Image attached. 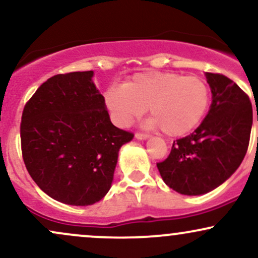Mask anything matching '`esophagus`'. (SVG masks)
<instances>
[{"instance_id":"esophagus-1","label":"esophagus","mask_w":258,"mask_h":258,"mask_svg":"<svg viewBox=\"0 0 258 258\" xmlns=\"http://www.w3.org/2000/svg\"><path fill=\"white\" fill-rule=\"evenodd\" d=\"M136 138H137V139H147V138H149V136L146 135V133L137 132V133H136Z\"/></svg>"}]
</instances>
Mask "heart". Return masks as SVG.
<instances>
[{"label": "heart", "mask_w": 258, "mask_h": 258, "mask_svg": "<svg viewBox=\"0 0 258 258\" xmlns=\"http://www.w3.org/2000/svg\"><path fill=\"white\" fill-rule=\"evenodd\" d=\"M105 102L117 125L128 126L149 108L150 125L178 137L204 119L210 105V87L200 76L139 73L121 88L106 91Z\"/></svg>", "instance_id": "heart-1"}]
</instances>
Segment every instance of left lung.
I'll use <instances>...</instances> for the list:
<instances>
[{
  "instance_id": "8db88e82",
  "label": "left lung",
  "mask_w": 258,
  "mask_h": 258,
  "mask_svg": "<svg viewBox=\"0 0 258 258\" xmlns=\"http://www.w3.org/2000/svg\"><path fill=\"white\" fill-rule=\"evenodd\" d=\"M205 76L212 93L205 119L191 135L174 141L167 159L156 164L164 182L184 195L206 194L226 182L240 166L250 142L247 94L222 74Z\"/></svg>"
}]
</instances>
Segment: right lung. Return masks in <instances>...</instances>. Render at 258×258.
Returning a JSON list of instances; mask_svg holds the SVG:
<instances>
[{
  "mask_svg": "<svg viewBox=\"0 0 258 258\" xmlns=\"http://www.w3.org/2000/svg\"><path fill=\"white\" fill-rule=\"evenodd\" d=\"M93 72L58 74L23 110L20 141L31 178L52 199L87 206L111 186L120 148L133 133L111 123Z\"/></svg>",
  "mask_w": 258,
  "mask_h": 258,
  "instance_id": "1",
  "label": "right lung"
}]
</instances>
